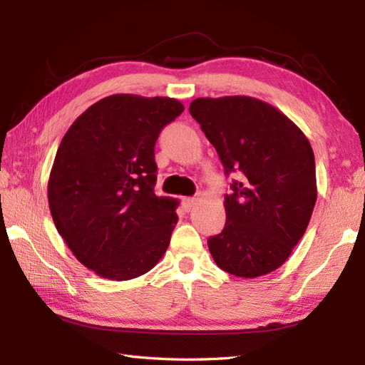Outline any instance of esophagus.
<instances>
[{
	"label": "esophagus",
	"instance_id": "34e87169",
	"mask_svg": "<svg viewBox=\"0 0 365 365\" xmlns=\"http://www.w3.org/2000/svg\"><path fill=\"white\" fill-rule=\"evenodd\" d=\"M196 197H183L182 199V204H183V207L187 208V210H190V208H192L196 205Z\"/></svg>",
	"mask_w": 365,
	"mask_h": 365
}]
</instances>
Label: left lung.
Instances as JSON below:
<instances>
[{"instance_id":"obj_1","label":"left lung","mask_w":365,"mask_h":365,"mask_svg":"<svg viewBox=\"0 0 365 365\" xmlns=\"http://www.w3.org/2000/svg\"><path fill=\"white\" fill-rule=\"evenodd\" d=\"M190 113L242 180L224 196L226 226L207 240L221 269L257 277L277 269L304 235L317 200L311 143L274 106L234 96L196 98Z\"/></svg>"}]
</instances>
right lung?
Returning <instances> with one entry per match:
<instances>
[{"mask_svg": "<svg viewBox=\"0 0 365 365\" xmlns=\"http://www.w3.org/2000/svg\"><path fill=\"white\" fill-rule=\"evenodd\" d=\"M183 105L115 94L89 106L59 144L48 180L54 226L96 274L128 281L157 265L177 224V200L158 197L155 143Z\"/></svg>", "mask_w": 365, "mask_h": 365, "instance_id": "obj_1", "label": "right lung"}]
</instances>
